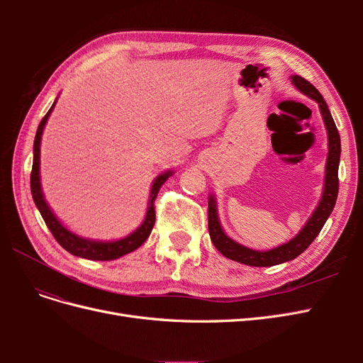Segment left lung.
<instances>
[{
    "instance_id": "obj_1",
    "label": "left lung",
    "mask_w": 363,
    "mask_h": 363,
    "mask_svg": "<svg viewBox=\"0 0 363 363\" xmlns=\"http://www.w3.org/2000/svg\"><path fill=\"white\" fill-rule=\"evenodd\" d=\"M291 80L296 89L303 92L304 95L311 96L312 100L318 103L324 119L325 128H327L328 155H327V163H325L324 191H323L320 204H318V207L315 208V212L309 218V221H307L304 227L300 230V233L295 238H292L291 240H288L286 244L268 251L251 250L235 242L233 239H230L224 233L221 224H219L216 201L212 195L208 196V211H207L208 235H211L213 245L223 256L250 267H272V265H279V263L298 257L301 252L313 242V239L320 235L321 228L324 227L327 218L330 216L337 199V189H339L337 168H339V159H340V138L337 133L336 124L332 118L330 111H328L327 103L324 101L323 95L318 92V89L313 84L304 80L300 75H292Z\"/></svg>"
}]
</instances>
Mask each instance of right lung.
Returning <instances> with one entry per match:
<instances>
[{
  "label": "right lung",
  "instance_id": "right-lung-1",
  "mask_svg": "<svg viewBox=\"0 0 363 363\" xmlns=\"http://www.w3.org/2000/svg\"><path fill=\"white\" fill-rule=\"evenodd\" d=\"M54 106H56V101L52 103L47 115L42 118L40 124L38 127V131H36L35 145H33V168H31V174H30V186H31V195H33V200H35V204L39 208L43 221H45L52 236L56 238L57 242L68 252H71L72 256L89 259V260H113V259H118L124 255H128V252L135 251L136 248H139L142 244L145 242L147 238L151 233L152 227H155V221H156L155 200L159 194V189L162 188V184L172 175V171H167V172L160 174L159 177L152 182L145 219L133 233H130L128 236L119 239V240H112V242L111 240H107V242H103V240H91V239H86V238H82L79 235L69 232V230L59 221L57 216L52 213L45 199H43L42 188H40V175H39L40 139H42L43 128H45V124L52 112Z\"/></svg>",
  "mask_w": 363,
  "mask_h": 363
}]
</instances>
